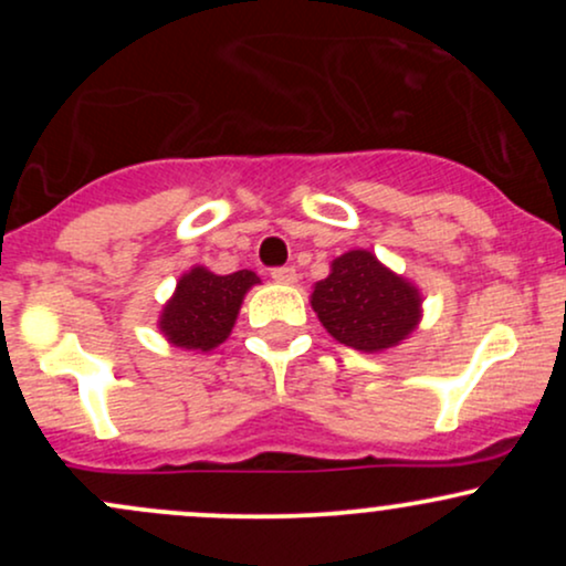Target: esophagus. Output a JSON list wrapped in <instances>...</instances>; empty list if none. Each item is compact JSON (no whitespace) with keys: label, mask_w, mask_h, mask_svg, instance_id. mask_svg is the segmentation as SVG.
Wrapping results in <instances>:
<instances>
[{"label":"esophagus","mask_w":566,"mask_h":566,"mask_svg":"<svg viewBox=\"0 0 566 566\" xmlns=\"http://www.w3.org/2000/svg\"><path fill=\"white\" fill-rule=\"evenodd\" d=\"M271 279L276 284H295L297 282V271L292 265H279V269L271 271Z\"/></svg>","instance_id":"esophagus-1"}]
</instances>
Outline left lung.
I'll use <instances>...</instances> for the list:
<instances>
[{
	"label": "left lung",
	"mask_w": 566,
	"mask_h": 566,
	"mask_svg": "<svg viewBox=\"0 0 566 566\" xmlns=\"http://www.w3.org/2000/svg\"><path fill=\"white\" fill-rule=\"evenodd\" d=\"M420 290L386 269L369 250H348L329 265V276L314 284L311 308L343 346L378 354L407 340L418 329Z\"/></svg>",
	"instance_id": "1"
}]
</instances>
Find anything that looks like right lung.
Wrapping results in <instances>:
<instances>
[{"label": "right lung", "instance_id": "add662e5", "mask_svg": "<svg viewBox=\"0 0 566 566\" xmlns=\"http://www.w3.org/2000/svg\"><path fill=\"white\" fill-rule=\"evenodd\" d=\"M261 284L255 271H233L218 276L205 265H193L178 279L172 297L159 316V329L175 348L212 350L231 335L247 290Z\"/></svg>", "mask_w": 566, "mask_h": 566}]
</instances>
